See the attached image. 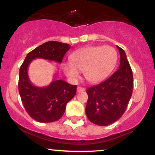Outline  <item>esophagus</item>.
<instances>
[{"instance_id":"obj_1","label":"esophagus","mask_w":155,"mask_h":155,"mask_svg":"<svg viewBox=\"0 0 155 155\" xmlns=\"http://www.w3.org/2000/svg\"><path fill=\"white\" fill-rule=\"evenodd\" d=\"M85 91V88L82 87H77V92H83V91Z\"/></svg>"}]
</instances>
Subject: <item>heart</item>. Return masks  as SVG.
<instances>
[{"label": "heart", "mask_w": 155, "mask_h": 155, "mask_svg": "<svg viewBox=\"0 0 155 155\" xmlns=\"http://www.w3.org/2000/svg\"><path fill=\"white\" fill-rule=\"evenodd\" d=\"M71 63H64L63 70L72 79L84 72L86 80L97 83L104 80L114 70L117 61L116 50L111 46L87 47L74 52L70 56Z\"/></svg>", "instance_id": "1"}]
</instances>
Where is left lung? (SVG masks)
<instances>
[{"instance_id":"left-lung-1","label":"left lung","mask_w":155,"mask_h":155,"mask_svg":"<svg viewBox=\"0 0 155 155\" xmlns=\"http://www.w3.org/2000/svg\"><path fill=\"white\" fill-rule=\"evenodd\" d=\"M117 48L120 54L119 69L106 80L87 90L86 115L91 123L102 126L112 124L123 116L132 95V70L124 50Z\"/></svg>"}]
</instances>
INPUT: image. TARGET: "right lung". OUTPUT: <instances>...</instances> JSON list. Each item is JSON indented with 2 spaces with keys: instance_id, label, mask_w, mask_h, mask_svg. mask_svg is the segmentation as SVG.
Wrapping results in <instances>:
<instances>
[{
  "instance_id": "right-lung-1",
  "label": "right lung",
  "mask_w": 155,
  "mask_h": 155,
  "mask_svg": "<svg viewBox=\"0 0 155 155\" xmlns=\"http://www.w3.org/2000/svg\"><path fill=\"white\" fill-rule=\"evenodd\" d=\"M70 48L68 44L56 41L45 42L30 52L21 66L18 91L21 102L28 114L39 123H52L59 120L64 114L67 103L76 95V85L55 79L48 86L37 87L29 79V65L35 58L61 63Z\"/></svg>"
}]
</instances>
